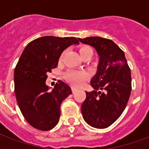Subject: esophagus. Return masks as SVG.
<instances>
[{
  "instance_id": "obj_1",
  "label": "esophagus",
  "mask_w": 149,
  "mask_h": 149,
  "mask_svg": "<svg viewBox=\"0 0 149 149\" xmlns=\"http://www.w3.org/2000/svg\"><path fill=\"white\" fill-rule=\"evenodd\" d=\"M77 91V88H75V87L72 88V92L73 93H76Z\"/></svg>"
}]
</instances>
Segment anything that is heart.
<instances>
[{
  "mask_svg": "<svg viewBox=\"0 0 149 149\" xmlns=\"http://www.w3.org/2000/svg\"><path fill=\"white\" fill-rule=\"evenodd\" d=\"M79 53L81 55V58H84L85 56L91 57L93 55V49H91L89 46L83 45L79 49ZM62 56L63 55H61V59L62 58ZM87 77L86 72L82 71H77V70H69L66 72L65 74V80L70 84H74V85L81 84L84 80H86Z\"/></svg>",
  "mask_w": 149,
  "mask_h": 149,
  "instance_id": "obj_1",
  "label": "heart"
}]
</instances>
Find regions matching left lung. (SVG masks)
<instances>
[{
	"instance_id": "1",
	"label": "left lung",
	"mask_w": 149,
	"mask_h": 149,
	"mask_svg": "<svg viewBox=\"0 0 149 149\" xmlns=\"http://www.w3.org/2000/svg\"><path fill=\"white\" fill-rule=\"evenodd\" d=\"M78 40L93 47L100 57L97 73L90 81L94 90L85 92L82 116L93 128H108L127 105L132 90L131 70L125 52L111 40L100 37Z\"/></svg>"
}]
</instances>
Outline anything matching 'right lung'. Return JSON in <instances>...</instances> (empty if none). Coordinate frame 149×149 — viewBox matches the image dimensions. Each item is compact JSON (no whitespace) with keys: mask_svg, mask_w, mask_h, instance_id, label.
Here are the masks:
<instances>
[{"mask_svg":"<svg viewBox=\"0 0 149 149\" xmlns=\"http://www.w3.org/2000/svg\"><path fill=\"white\" fill-rule=\"evenodd\" d=\"M75 37L46 36L27 45L14 71L16 99L26 121L33 128L48 131L57 125L61 104L72 93L71 88L59 81L54 88L45 84L47 73L57 67L63 51L78 45Z\"/></svg>","mask_w":149,"mask_h":149,"instance_id":"add662e5","label":"right lung"}]
</instances>
